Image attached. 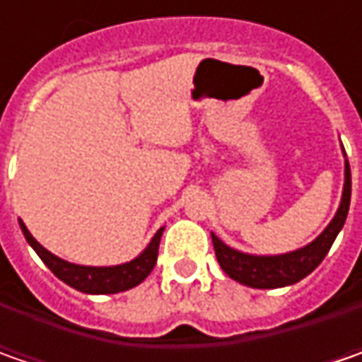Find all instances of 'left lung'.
<instances>
[{"label": "left lung", "instance_id": "obj_1", "mask_svg": "<svg viewBox=\"0 0 362 362\" xmlns=\"http://www.w3.org/2000/svg\"><path fill=\"white\" fill-rule=\"evenodd\" d=\"M349 205H351V167L349 160H344V187H342L341 205L337 209V216L327 226V230L314 242L280 256H252L226 245L216 233H211L217 262L231 280L250 288L266 290V288H284V286L296 284L310 272L316 270L318 264L325 259L330 245L334 243L339 231L346 221Z\"/></svg>", "mask_w": 362, "mask_h": 362}]
</instances>
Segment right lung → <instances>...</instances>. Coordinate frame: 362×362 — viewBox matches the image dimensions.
I'll return each instance as SVG.
<instances>
[{
  "instance_id": "right-lung-1",
  "label": "right lung",
  "mask_w": 362,
  "mask_h": 362,
  "mask_svg": "<svg viewBox=\"0 0 362 362\" xmlns=\"http://www.w3.org/2000/svg\"><path fill=\"white\" fill-rule=\"evenodd\" d=\"M20 228L25 235L28 243L35 250V254L42 257V262L48 266L49 270L54 272L56 278H60L64 284L72 286L74 290H80L84 294H117V292H124L131 290L134 286H139L146 276L153 272L155 264H157V254H159V242L163 230L160 228L151 243L145 247V252H141L139 256L127 262V264H119V266H105V268H96V266H78V264H70L62 257L54 256L48 252L44 245L35 242L34 235L28 231L25 223L20 219Z\"/></svg>"
}]
</instances>
